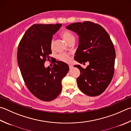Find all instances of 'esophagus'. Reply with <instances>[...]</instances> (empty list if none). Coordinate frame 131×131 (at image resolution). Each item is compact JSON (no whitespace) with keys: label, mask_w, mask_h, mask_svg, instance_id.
<instances>
[{"label":"esophagus","mask_w":131,"mask_h":131,"mask_svg":"<svg viewBox=\"0 0 131 131\" xmlns=\"http://www.w3.org/2000/svg\"><path fill=\"white\" fill-rule=\"evenodd\" d=\"M69 68H70V69H72L73 67V66L72 65H69Z\"/></svg>","instance_id":"obj_1"}]
</instances>
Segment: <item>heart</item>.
<instances>
[{
  "mask_svg": "<svg viewBox=\"0 0 131 131\" xmlns=\"http://www.w3.org/2000/svg\"><path fill=\"white\" fill-rule=\"evenodd\" d=\"M61 36L65 40L66 42H68V43L70 41H73V40H74L75 38L74 37L72 33H71L69 31L65 30L63 31L62 32H61ZM54 45V39H52L51 42H50V46L51 47H53ZM58 58L59 60L63 62H69L70 61V56L68 54L66 53H61L59 54L58 56Z\"/></svg>",
  "mask_w": 131,
  "mask_h": 131,
  "instance_id": "heart-1",
  "label": "heart"
}]
</instances>
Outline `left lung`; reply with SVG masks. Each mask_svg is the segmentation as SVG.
<instances>
[{
	"instance_id": "8db88e82",
	"label": "left lung",
	"mask_w": 131,
	"mask_h": 131,
	"mask_svg": "<svg viewBox=\"0 0 131 131\" xmlns=\"http://www.w3.org/2000/svg\"><path fill=\"white\" fill-rule=\"evenodd\" d=\"M66 28L79 36L75 60L83 64L89 62L85 69L74 65L80 70L78 86L88 96H99L105 91L113 76L116 53L112 41L101 26L89 21L74 23Z\"/></svg>"
}]
</instances>
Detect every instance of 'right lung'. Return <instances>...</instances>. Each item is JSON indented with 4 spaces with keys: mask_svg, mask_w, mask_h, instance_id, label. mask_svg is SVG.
Wrapping results in <instances>:
<instances>
[{
    "mask_svg": "<svg viewBox=\"0 0 131 131\" xmlns=\"http://www.w3.org/2000/svg\"><path fill=\"white\" fill-rule=\"evenodd\" d=\"M62 24H34L26 31L18 46L17 59L26 86L39 100L50 101L60 94L62 80L68 73V64L57 61L51 68L44 64L52 57L50 42Z\"/></svg>",
    "mask_w": 131,
    "mask_h": 131,
    "instance_id": "add662e5",
    "label": "right lung"
}]
</instances>
